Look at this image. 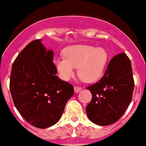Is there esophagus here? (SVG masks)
Here are the masks:
<instances>
[{
  "mask_svg": "<svg viewBox=\"0 0 146 146\" xmlns=\"http://www.w3.org/2000/svg\"><path fill=\"white\" fill-rule=\"evenodd\" d=\"M74 92L75 93H79L80 91H81V88L79 87V86H74Z\"/></svg>",
  "mask_w": 146,
  "mask_h": 146,
  "instance_id": "1",
  "label": "esophagus"
}]
</instances>
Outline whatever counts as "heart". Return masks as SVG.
Instances as JSON below:
<instances>
[{
	"label": "heart",
	"mask_w": 146,
	"mask_h": 146,
	"mask_svg": "<svg viewBox=\"0 0 146 146\" xmlns=\"http://www.w3.org/2000/svg\"><path fill=\"white\" fill-rule=\"evenodd\" d=\"M64 58H55L54 64L60 78L66 81L74 77L78 67L79 75L85 82H95L102 76L108 60L105 49L91 45L69 46L64 49Z\"/></svg>",
	"instance_id": "obj_1"
}]
</instances>
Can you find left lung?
<instances>
[{
  "instance_id": "8db88e82",
  "label": "left lung",
  "mask_w": 146,
  "mask_h": 146,
  "mask_svg": "<svg viewBox=\"0 0 146 146\" xmlns=\"http://www.w3.org/2000/svg\"><path fill=\"white\" fill-rule=\"evenodd\" d=\"M134 86L130 59L125 53L118 54L110 60L102 79L87 88L92 94L86 107L89 119L99 126L115 123L131 102Z\"/></svg>"
}]
</instances>
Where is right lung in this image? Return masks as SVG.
Listing matches in <instances>:
<instances>
[{"label": "right lung", "instance_id": "obj_1", "mask_svg": "<svg viewBox=\"0 0 146 146\" xmlns=\"http://www.w3.org/2000/svg\"><path fill=\"white\" fill-rule=\"evenodd\" d=\"M53 51L37 39L30 42L13 63L10 91L15 107L32 126L45 129L60 120L74 88L55 74Z\"/></svg>", "mask_w": 146, "mask_h": 146}]
</instances>
